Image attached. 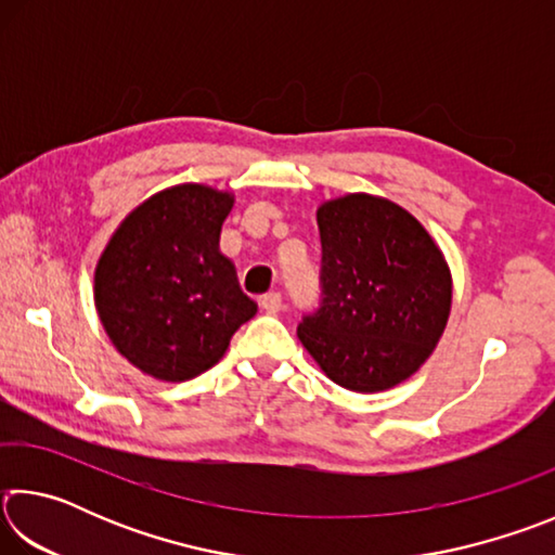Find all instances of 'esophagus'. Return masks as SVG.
Returning a JSON list of instances; mask_svg holds the SVG:
<instances>
[{
    "label": "esophagus",
    "mask_w": 555,
    "mask_h": 555,
    "mask_svg": "<svg viewBox=\"0 0 555 555\" xmlns=\"http://www.w3.org/2000/svg\"><path fill=\"white\" fill-rule=\"evenodd\" d=\"M259 304H261V308H264L267 313H279L281 308H284V298H281L279 291H271V294L261 296Z\"/></svg>",
    "instance_id": "1"
}]
</instances>
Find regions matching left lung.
<instances>
[{
	"mask_svg": "<svg viewBox=\"0 0 555 555\" xmlns=\"http://www.w3.org/2000/svg\"><path fill=\"white\" fill-rule=\"evenodd\" d=\"M318 230L323 298L298 340L345 389L397 387L446 331L453 281L443 255L413 215L367 193L323 203Z\"/></svg>",
	"mask_w": 555,
	"mask_h": 555,
	"instance_id": "left-lung-1",
	"label": "left lung"
}]
</instances>
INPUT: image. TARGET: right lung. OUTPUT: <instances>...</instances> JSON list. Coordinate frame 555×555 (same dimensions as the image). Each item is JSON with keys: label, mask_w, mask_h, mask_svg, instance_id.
I'll use <instances>...</instances> for the list:
<instances>
[{"label": "right lung", "mask_w": 555, "mask_h": 555, "mask_svg": "<svg viewBox=\"0 0 555 555\" xmlns=\"http://www.w3.org/2000/svg\"><path fill=\"white\" fill-rule=\"evenodd\" d=\"M232 195L183 183L144 201L112 234L95 269V306L112 345L146 374L185 382L220 362L257 313L220 228Z\"/></svg>", "instance_id": "obj_1"}]
</instances>
